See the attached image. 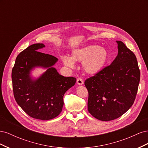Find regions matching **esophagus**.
Wrapping results in <instances>:
<instances>
[{
    "mask_svg": "<svg viewBox=\"0 0 148 148\" xmlns=\"http://www.w3.org/2000/svg\"><path fill=\"white\" fill-rule=\"evenodd\" d=\"M77 83L78 85H82L83 84V81L82 78H78L77 80Z\"/></svg>",
    "mask_w": 148,
    "mask_h": 148,
    "instance_id": "34e87169",
    "label": "esophagus"
}]
</instances>
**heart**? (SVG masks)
<instances>
[{
    "label": "heart",
    "mask_w": 148,
    "mask_h": 148,
    "mask_svg": "<svg viewBox=\"0 0 148 148\" xmlns=\"http://www.w3.org/2000/svg\"><path fill=\"white\" fill-rule=\"evenodd\" d=\"M109 60V53L104 47L98 45H87L75 49L71 51V57L62 58L64 65L73 68L75 62H83L84 72L89 75H95L102 71Z\"/></svg>",
    "instance_id": "heart-1"
}]
</instances>
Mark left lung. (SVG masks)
Listing matches in <instances>:
<instances>
[{
  "label": "left lung",
  "mask_w": 148,
  "mask_h": 148,
  "mask_svg": "<svg viewBox=\"0 0 148 148\" xmlns=\"http://www.w3.org/2000/svg\"><path fill=\"white\" fill-rule=\"evenodd\" d=\"M118 54L111 64L84 82L88 109L94 117L110 121L120 117L133 105L140 79L136 57L120 41Z\"/></svg>",
  "instance_id": "obj_1"
}]
</instances>
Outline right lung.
I'll list each match as a JSON object with an SVG mask.
<instances>
[{
	"label": "right lung",
	"mask_w": 148,
	"mask_h": 148,
	"mask_svg": "<svg viewBox=\"0 0 148 148\" xmlns=\"http://www.w3.org/2000/svg\"><path fill=\"white\" fill-rule=\"evenodd\" d=\"M44 44H32L18 55L12 71L13 95L21 108L30 117L48 120L62 110L65 93L77 79L60 75L53 66L58 59L38 51ZM41 68L46 71L38 77L32 71Z\"/></svg>",
	"instance_id": "1"
}]
</instances>
